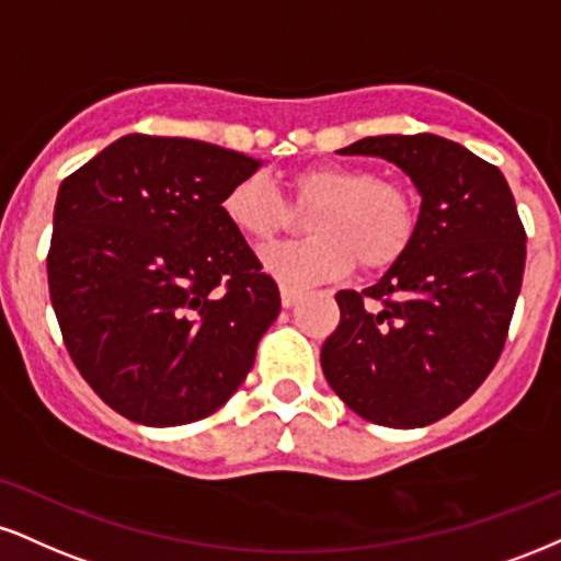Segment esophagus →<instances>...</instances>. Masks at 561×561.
<instances>
[{"label":"esophagus","instance_id":"34e87169","mask_svg":"<svg viewBox=\"0 0 561 561\" xmlns=\"http://www.w3.org/2000/svg\"><path fill=\"white\" fill-rule=\"evenodd\" d=\"M279 293H282V306H285V308H293L295 302H298V298H300L298 289H293V287H287V285H282Z\"/></svg>","mask_w":561,"mask_h":561}]
</instances>
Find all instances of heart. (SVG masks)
Masks as SVG:
<instances>
[{"label": "heart", "instance_id": "obj_1", "mask_svg": "<svg viewBox=\"0 0 561 561\" xmlns=\"http://www.w3.org/2000/svg\"><path fill=\"white\" fill-rule=\"evenodd\" d=\"M298 206L308 214L306 240L276 242L261 263L282 285L302 289L345 276L353 263L379 272L408 251L415 234V204L400 182L355 164H316L293 178ZM221 211L242 238L268 240L287 225V204L266 174L255 172L225 193Z\"/></svg>", "mask_w": 561, "mask_h": 561}]
</instances>
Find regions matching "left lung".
I'll return each mask as SVG.
<instances>
[{"label":"left lung","mask_w":561,"mask_h":561,"mask_svg":"<svg viewBox=\"0 0 561 561\" xmlns=\"http://www.w3.org/2000/svg\"><path fill=\"white\" fill-rule=\"evenodd\" d=\"M336 153L400 167L421 211L408 251L376 285L336 293L342 319L321 347L323 376L370 423L428 426L502 355L525 268L515 198L494 164L442 135H376Z\"/></svg>","instance_id":"1"}]
</instances>
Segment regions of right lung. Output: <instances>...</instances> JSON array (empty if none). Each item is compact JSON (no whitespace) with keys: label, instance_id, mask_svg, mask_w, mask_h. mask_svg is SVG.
Returning <instances> with one entry per match:
<instances>
[{"label":"right lung","instance_id":"right-lung-1","mask_svg":"<svg viewBox=\"0 0 561 561\" xmlns=\"http://www.w3.org/2000/svg\"><path fill=\"white\" fill-rule=\"evenodd\" d=\"M263 161L191 138L125 135L59 185L46 272L65 347L144 426L216 413L279 316V287L221 211Z\"/></svg>","mask_w":561,"mask_h":561}]
</instances>
